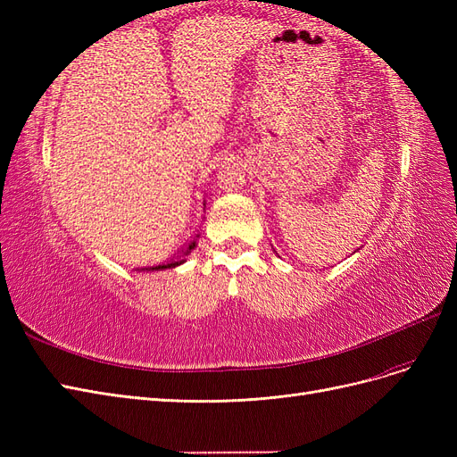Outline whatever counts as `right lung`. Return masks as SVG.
Listing matches in <instances>:
<instances>
[{"label":"right lung","instance_id":"right-lung-1","mask_svg":"<svg viewBox=\"0 0 457 457\" xmlns=\"http://www.w3.org/2000/svg\"><path fill=\"white\" fill-rule=\"evenodd\" d=\"M198 237H200V234H196V238H198ZM196 238L192 240L188 245H185L183 250L175 255V259H171V261L168 262V265H156V267H148L146 270H162V269H171V267L181 265V262L185 261V255H188V253H190V250H195V247H196Z\"/></svg>","mask_w":457,"mask_h":457}]
</instances>
